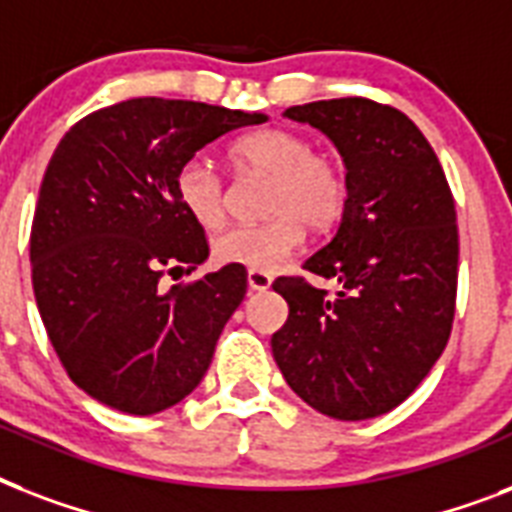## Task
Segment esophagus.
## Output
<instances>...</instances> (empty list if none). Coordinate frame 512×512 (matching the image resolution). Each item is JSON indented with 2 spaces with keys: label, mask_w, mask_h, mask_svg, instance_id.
Instances as JSON below:
<instances>
[{
  "label": "esophagus",
  "mask_w": 512,
  "mask_h": 512,
  "mask_svg": "<svg viewBox=\"0 0 512 512\" xmlns=\"http://www.w3.org/2000/svg\"><path fill=\"white\" fill-rule=\"evenodd\" d=\"M247 284H249V289H255V292H265V289H271L273 279H271V273L249 271L247 273Z\"/></svg>",
  "instance_id": "obj_1"
}]
</instances>
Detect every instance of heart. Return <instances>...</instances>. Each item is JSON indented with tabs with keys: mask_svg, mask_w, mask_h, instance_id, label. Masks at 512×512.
Returning a JSON list of instances; mask_svg holds the SVG:
<instances>
[{
	"mask_svg": "<svg viewBox=\"0 0 512 512\" xmlns=\"http://www.w3.org/2000/svg\"><path fill=\"white\" fill-rule=\"evenodd\" d=\"M231 162L241 175H271L265 191V223L233 225L212 241L217 263L241 265L249 271H276L303 241L308 231H329L342 217L348 201V180L340 164L313 151L300 132H249L231 146ZM180 207L201 228H217L228 215V191L223 175L212 164L188 159L175 175Z\"/></svg>",
	"mask_w": 512,
	"mask_h": 512,
	"instance_id": "heart-1",
	"label": "heart"
}]
</instances>
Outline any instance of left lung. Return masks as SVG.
<instances>
[{
	"label": "left lung",
	"instance_id": "1",
	"mask_svg": "<svg viewBox=\"0 0 512 512\" xmlns=\"http://www.w3.org/2000/svg\"><path fill=\"white\" fill-rule=\"evenodd\" d=\"M284 116L332 138L348 167V201L329 244L303 263L337 279L335 297L279 276L289 305L271 337L284 380L335 420L396 409L425 380L452 335L460 236L436 151L398 108L369 98L292 106Z\"/></svg>",
	"mask_w": 512,
	"mask_h": 512
}]
</instances>
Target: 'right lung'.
I'll return each mask as SVG.
<instances>
[{
  "mask_svg": "<svg viewBox=\"0 0 512 512\" xmlns=\"http://www.w3.org/2000/svg\"><path fill=\"white\" fill-rule=\"evenodd\" d=\"M265 114L196 100L132 98L92 111L63 135L31 223L39 316L71 382L124 414L183 401L207 374L217 337L247 295V268L188 284L207 236L180 207L175 175L225 132Z\"/></svg>",
  "mask_w": 512,
  "mask_h": 512,
  "instance_id": "obj_1",
  "label": "right lung"
}]
</instances>
